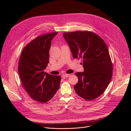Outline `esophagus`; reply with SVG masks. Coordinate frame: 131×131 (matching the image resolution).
<instances>
[{"instance_id":"esophagus-1","label":"esophagus","mask_w":131,"mask_h":131,"mask_svg":"<svg viewBox=\"0 0 131 131\" xmlns=\"http://www.w3.org/2000/svg\"><path fill=\"white\" fill-rule=\"evenodd\" d=\"M71 75L70 74H63V75H62V78H67V77H70Z\"/></svg>"}]
</instances>
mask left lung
<instances>
[{
  "label": "left lung",
  "mask_w": 131,
  "mask_h": 131,
  "mask_svg": "<svg viewBox=\"0 0 131 131\" xmlns=\"http://www.w3.org/2000/svg\"><path fill=\"white\" fill-rule=\"evenodd\" d=\"M74 58L81 59L84 72L76 73L78 82L76 93L92 100L103 93L112 79V63L107 47L103 39L91 31L63 33Z\"/></svg>",
  "instance_id": "1"
}]
</instances>
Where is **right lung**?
I'll return each mask as SVG.
<instances>
[{
  "label": "right lung",
  "mask_w": 131,
  "mask_h": 131,
  "mask_svg": "<svg viewBox=\"0 0 131 131\" xmlns=\"http://www.w3.org/2000/svg\"><path fill=\"white\" fill-rule=\"evenodd\" d=\"M58 32L50 33L32 40L23 49L18 72L23 88L34 100L46 103L59 88L61 77L45 73L49 63L51 42Z\"/></svg>",
  "instance_id": "right-lung-1"
}]
</instances>
